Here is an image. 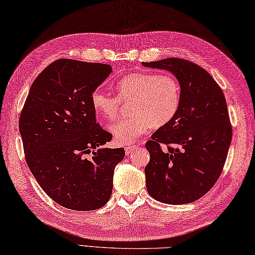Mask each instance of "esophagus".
Masks as SVG:
<instances>
[{"instance_id":"1","label":"esophagus","mask_w":255,"mask_h":255,"mask_svg":"<svg viewBox=\"0 0 255 255\" xmlns=\"http://www.w3.org/2000/svg\"><path fill=\"white\" fill-rule=\"evenodd\" d=\"M137 148V146H127L126 147V153L127 154H132L134 151H135V149Z\"/></svg>"}]
</instances>
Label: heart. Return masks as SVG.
Returning <instances> with one entry per match:
<instances>
[{
    "mask_svg": "<svg viewBox=\"0 0 255 255\" xmlns=\"http://www.w3.org/2000/svg\"><path fill=\"white\" fill-rule=\"evenodd\" d=\"M117 96L99 90L93 92L92 106L103 120L114 121L120 114L122 103L128 104L129 116L110 127L117 142L132 144L152 127L169 123L181 104V85L169 73L137 72L120 79L115 85Z\"/></svg>",
    "mask_w": 255,
    "mask_h": 255,
    "instance_id": "b5f03b06",
    "label": "heart"
}]
</instances>
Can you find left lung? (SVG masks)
Masks as SVG:
<instances>
[{
  "label": "left lung",
  "instance_id": "left-lung-1",
  "mask_svg": "<svg viewBox=\"0 0 255 255\" xmlns=\"http://www.w3.org/2000/svg\"><path fill=\"white\" fill-rule=\"evenodd\" d=\"M142 66L172 72L181 85L176 116L146 142V187L167 204L196 201L213 187L225 164L233 129L222 89L203 68L182 58Z\"/></svg>",
  "mask_w": 255,
  "mask_h": 255
}]
</instances>
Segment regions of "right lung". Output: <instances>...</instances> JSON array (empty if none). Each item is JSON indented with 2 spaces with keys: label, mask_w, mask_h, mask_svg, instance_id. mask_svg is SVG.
<instances>
[{
  "label": "right lung",
  "mask_w": 255,
  "mask_h": 255,
  "mask_svg": "<svg viewBox=\"0 0 255 255\" xmlns=\"http://www.w3.org/2000/svg\"><path fill=\"white\" fill-rule=\"evenodd\" d=\"M111 71L106 64L55 60L23 105L19 132L27 164L45 194L67 209L104 207L115 167L126 156L123 148H98L113 135L96 122L91 97Z\"/></svg>",
  "instance_id": "1"
}]
</instances>
